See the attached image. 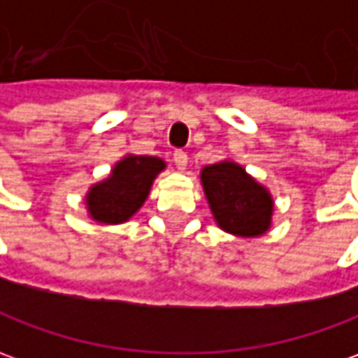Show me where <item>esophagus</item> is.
<instances>
[{
  "label": "esophagus",
  "instance_id": "obj_1",
  "mask_svg": "<svg viewBox=\"0 0 358 358\" xmlns=\"http://www.w3.org/2000/svg\"><path fill=\"white\" fill-rule=\"evenodd\" d=\"M174 164H176V169L178 170H186L188 166V155L184 152V150H174Z\"/></svg>",
  "mask_w": 358,
  "mask_h": 358
}]
</instances>
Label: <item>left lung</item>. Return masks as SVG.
I'll return each instance as SVG.
<instances>
[{
	"label": "left lung",
	"instance_id": "obj_1",
	"mask_svg": "<svg viewBox=\"0 0 358 358\" xmlns=\"http://www.w3.org/2000/svg\"><path fill=\"white\" fill-rule=\"evenodd\" d=\"M199 182L221 231L241 239H257L268 233L274 198L243 164L233 159L208 164L199 172Z\"/></svg>",
	"mask_w": 358,
	"mask_h": 358
}]
</instances>
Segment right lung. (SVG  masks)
<instances>
[{
  "instance_id": "obj_1",
  "label": "right lung",
  "mask_w": 358,
  "mask_h": 358,
  "mask_svg": "<svg viewBox=\"0 0 358 358\" xmlns=\"http://www.w3.org/2000/svg\"><path fill=\"white\" fill-rule=\"evenodd\" d=\"M162 170H166V162L159 157L127 152L113 164L106 178L87 188L84 196L87 217L101 225L129 221L147 201Z\"/></svg>"
}]
</instances>
